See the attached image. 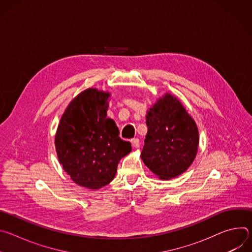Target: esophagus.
I'll return each mask as SVG.
<instances>
[{
	"label": "esophagus",
	"mask_w": 252,
	"mask_h": 252,
	"mask_svg": "<svg viewBox=\"0 0 252 252\" xmlns=\"http://www.w3.org/2000/svg\"><path fill=\"white\" fill-rule=\"evenodd\" d=\"M130 142H131L132 148H134V149L139 148V139H138V138H132V139L130 140Z\"/></svg>",
	"instance_id": "1"
}]
</instances>
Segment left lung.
Returning a JSON list of instances; mask_svg holds the SVG:
<instances>
[{"mask_svg":"<svg viewBox=\"0 0 252 252\" xmlns=\"http://www.w3.org/2000/svg\"><path fill=\"white\" fill-rule=\"evenodd\" d=\"M148 133L141 159L160 179L184 173L195 158L199 143L193 119L175 96L165 94L147 112Z\"/></svg>","mask_w":252,"mask_h":252,"instance_id":"left-lung-1","label":"left lung"}]
</instances>
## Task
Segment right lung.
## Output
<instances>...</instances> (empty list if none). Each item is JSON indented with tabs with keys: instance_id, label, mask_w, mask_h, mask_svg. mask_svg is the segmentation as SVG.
I'll list each match as a JSON object with an SVG mask.
<instances>
[{
	"instance_id": "obj_1",
	"label": "right lung",
	"mask_w": 252,
	"mask_h": 252,
	"mask_svg": "<svg viewBox=\"0 0 252 252\" xmlns=\"http://www.w3.org/2000/svg\"><path fill=\"white\" fill-rule=\"evenodd\" d=\"M110 93L88 89L69 102L55 137L56 151L71 181L98 189L115 178L122 158L131 151L116 123L106 118Z\"/></svg>"
}]
</instances>
